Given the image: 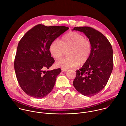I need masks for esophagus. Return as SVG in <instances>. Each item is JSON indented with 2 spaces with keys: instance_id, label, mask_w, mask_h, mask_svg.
Returning a JSON list of instances; mask_svg holds the SVG:
<instances>
[{
  "instance_id": "34e87169",
  "label": "esophagus",
  "mask_w": 126,
  "mask_h": 126,
  "mask_svg": "<svg viewBox=\"0 0 126 126\" xmlns=\"http://www.w3.org/2000/svg\"><path fill=\"white\" fill-rule=\"evenodd\" d=\"M61 70H62V72H66V71H67V69H63V68H62Z\"/></svg>"
}]
</instances>
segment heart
Segmentation results:
<instances>
[{
	"label": "heart",
	"instance_id": "1",
	"mask_svg": "<svg viewBox=\"0 0 126 126\" xmlns=\"http://www.w3.org/2000/svg\"><path fill=\"white\" fill-rule=\"evenodd\" d=\"M68 50V57L57 62V66L67 69L84 64L91 55V44L83 35L71 32L64 35L60 41H53L49 46L50 54L56 60L61 59Z\"/></svg>",
	"mask_w": 126,
	"mask_h": 126
}]
</instances>
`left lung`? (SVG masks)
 <instances>
[{"label": "left lung", "mask_w": 126, "mask_h": 126, "mask_svg": "<svg viewBox=\"0 0 126 126\" xmlns=\"http://www.w3.org/2000/svg\"><path fill=\"white\" fill-rule=\"evenodd\" d=\"M73 30L83 32L92 48L88 61L76 71L73 84L82 95L93 96L102 90L110 77L113 69L112 47L102 33L92 27H76Z\"/></svg>", "instance_id": "8db88e82"}]
</instances>
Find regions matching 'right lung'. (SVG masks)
Instances as JSON below:
<instances>
[{"instance_id":"1","label":"right lung","mask_w":126,"mask_h":126,"mask_svg":"<svg viewBox=\"0 0 126 126\" xmlns=\"http://www.w3.org/2000/svg\"><path fill=\"white\" fill-rule=\"evenodd\" d=\"M69 28L38 24L28 31L19 41L14 60V70L22 90L34 98H42L54 86L60 68L51 71L54 63L49 46Z\"/></svg>"}]
</instances>
